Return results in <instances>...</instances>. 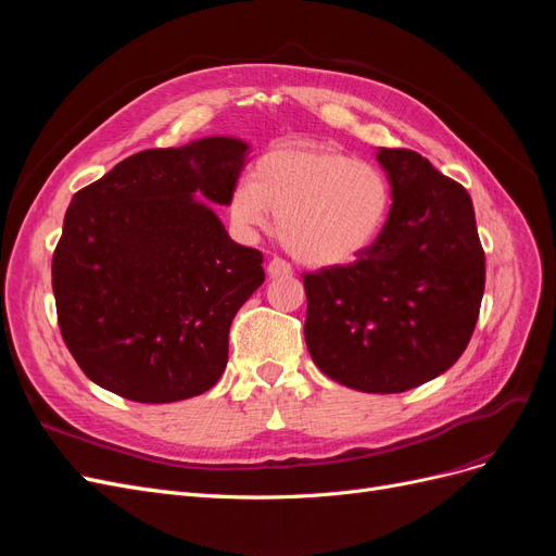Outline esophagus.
<instances>
[{
  "label": "esophagus",
  "mask_w": 556,
  "mask_h": 556,
  "mask_svg": "<svg viewBox=\"0 0 556 556\" xmlns=\"http://www.w3.org/2000/svg\"><path fill=\"white\" fill-rule=\"evenodd\" d=\"M266 274L271 276V278H278V276H292V266L285 262V260H280V257H274L271 262L266 264Z\"/></svg>",
  "instance_id": "1"
}]
</instances>
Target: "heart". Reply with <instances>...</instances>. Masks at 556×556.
I'll use <instances>...</instances> for the list:
<instances>
[{
	"label": "heart",
	"instance_id": "b5f03b06",
	"mask_svg": "<svg viewBox=\"0 0 556 556\" xmlns=\"http://www.w3.org/2000/svg\"><path fill=\"white\" fill-rule=\"evenodd\" d=\"M392 206V188L376 164L323 143H290L264 153L252 178L229 192V217L245 237L278 217V239L313 268L355 262L374 245Z\"/></svg>",
	"mask_w": 556,
	"mask_h": 556
}]
</instances>
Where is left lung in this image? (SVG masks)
Listing matches in <instances>:
<instances>
[{
	"label": "left lung",
	"mask_w": 556,
	"mask_h": 556,
	"mask_svg": "<svg viewBox=\"0 0 556 556\" xmlns=\"http://www.w3.org/2000/svg\"><path fill=\"white\" fill-rule=\"evenodd\" d=\"M376 157L390 178V217L352 264L304 274V333L331 380L396 394L462 357L480 313L484 250L459 182L415 150L378 148Z\"/></svg>",
	"instance_id": "obj_1"
}]
</instances>
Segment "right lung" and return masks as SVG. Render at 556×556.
<instances>
[{
  "label": "right lung",
  "instance_id": "obj_1",
  "mask_svg": "<svg viewBox=\"0 0 556 556\" xmlns=\"http://www.w3.org/2000/svg\"><path fill=\"white\" fill-rule=\"evenodd\" d=\"M248 153L231 137L141 150L74 194L53 294L62 339L94 384L172 403L225 374L231 319L264 282V260L205 202L227 206Z\"/></svg>",
  "mask_w": 556,
  "mask_h": 556
}]
</instances>
